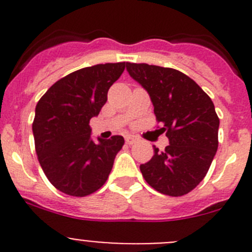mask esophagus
<instances>
[{"label": "esophagus", "mask_w": 252, "mask_h": 252, "mask_svg": "<svg viewBox=\"0 0 252 252\" xmlns=\"http://www.w3.org/2000/svg\"><path fill=\"white\" fill-rule=\"evenodd\" d=\"M125 139H126V144H128V145H132V144H135L137 141L136 137L132 136V135H127Z\"/></svg>", "instance_id": "1"}]
</instances>
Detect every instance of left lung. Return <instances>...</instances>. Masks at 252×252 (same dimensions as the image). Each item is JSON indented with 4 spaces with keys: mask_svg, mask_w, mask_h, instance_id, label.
I'll use <instances>...</instances> for the list:
<instances>
[{
    "mask_svg": "<svg viewBox=\"0 0 252 252\" xmlns=\"http://www.w3.org/2000/svg\"><path fill=\"white\" fill-rule=\"evenodd\" d=\"M126 70L148 92L169 145L154 146V157L140 165L148 184L162 194L189 193L206 177L218 148L220 119L208 94L177 69L126 63Z\"/></svg>",
    "mask_w": 252,
    "mask_h": 252,
    "instance_id": "1",
    "label": "left lung"
}]
</instances>
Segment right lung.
<instances>
[{"label": "right lung", "instance_id": "add662e5", "mask_svg": "<svg viewBox=\"0 0 252 252\" xmlns=\"http://www.w3.org/2000/svg\"><path fill=\"white\" fill-rule=\"evenodd\" d=\"M124 70L125 63L82 68L55 82L37 102L32 124L37 159L60 192L84 197L106 183L125 140L115 135L94 141L90 121Z\"/></svg>", "mask_w": 252, "mask_h": 252}]
</instances>
